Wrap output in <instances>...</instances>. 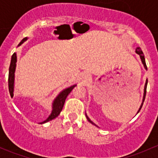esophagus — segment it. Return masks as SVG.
<instances>
[{
  "label": "esophagus",
  "instance_id": "1",
  "mask_svg": "<svg viewBox=\"0 0 158 158\" xmlns=\"http://www.w3.org/2000/svg\"><path fill=\"white\" fill-rule=\"evenodd\" d=\"M82 78L85 79H89V78H90V76H89V74H83L82 75Z\"/></svg>",
  "mask_w": 158,
  "mask_h": 158
}]
</instances>
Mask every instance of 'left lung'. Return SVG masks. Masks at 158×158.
<instances>
[{"mask_svg":"<svg viewBox=\"0 0 158 158\" xmlns=\"http://www.w3.org/2000/svg\"><path fill=\"white\" fill-rule=\"evenodd\" d=\"M135 52H136L137 54H138L140 56V58H141V63H142L143 66H144V69H145L146 70H148V68H147V66H146V63H145V59H144V53H143L142 50H141V49L140 48V47H138L136 49H135ZM147 85H148V79H146L145 81V85H144V95H143V99H142V102H141V106H140L139 109H138V112H137V114H138V112L140 111V110H141V108H142V106H143V103H144V98H145V95H146V90H147ZM85 116H86L87 119H88V121L90 123H92V125H95V126H97L96 125H95V123H94L93 122H92L91 121V119L89 118L88 117V115L86 114V113H85ZM98 127V126H97Z\"/></svg>","mask_w":158,"mask_h":158,"instance_id":"obj_1","label":"left lung"}]
</instances>
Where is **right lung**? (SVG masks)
Here are the masks:
<instances>
[{"label":"right lung","instance_id":"obj_1","mask_svg":"<svg viewBox=\"0 0 158 158\" xmlns=\"http://www.w3.org/2000/svg\"><path fill=\"white\" fill-rule=\"evenodd\" d=\"M28 40V37H25L20 41V44H18L17 47H20L22 44L27 41ZM17 52H14L13 54L12 57H11L10 60V68H9V76H8V86H9V92H10V95H14V82H15V71H16V66H17ZM76 84L75 85H71V86L68 87V88L64 89L62 90L58 95L56 96L54 100L52 101V111H51L49 117L46 119L44 122H40V124H44L47 122H49V121L52 120V119L56 118L59 114L61 112L62 109H63V106H64L65 101H66V97L68 95L72 92L74 87L76 86Z\"/></svg>","mask_w":158,"mask_h":158}]
</instances>
